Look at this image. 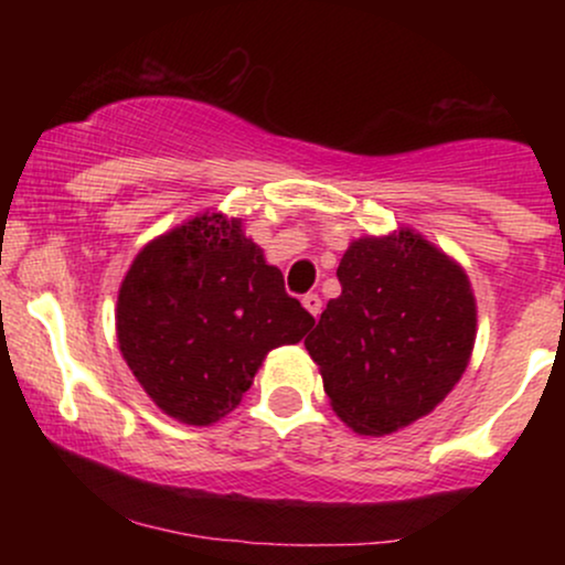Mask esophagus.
Instances as JSON below:
<instances>
[{
    "label": "esophagus",
    "instance_id": "1",
    "mask_svg": "<svg viewBox=\"0 0 565 565\" xmlns=\"http://www.w3.org/2000/svg\"><path fill=\"white\" fill-rule=\"evenodd\" d=\"M302 305L308 308L310 316H316V319H319V316H321V297L316 295V291H308V295L302 297Z\"/></svg>",
    "mask_w": 565,
    "mask_h": 565
}]
</instances>
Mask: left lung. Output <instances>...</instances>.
I'll return each mask as SVG.
<instances>
[{
  "label": "left lung",
  "instance_id": "1",
  "mask_svg": "<svg viewBox=\"0 0 565 565\" xmlns=\"http://www.w3.org/2000/svg\"><path fill=\"white\" fill-rule=\"evenodd\" d=\"M340 297L305 337L337 417L387 436L425 417L462 377L476 297L459 265L414 231L359 238L342 255Z\"/></svg>",
  "mask_w": 565,
  "mask_h": 565
}]
</instances>
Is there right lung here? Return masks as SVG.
Instances as JSON below:
<instances>
[{
	"label": "right lung",
	"instance_id": "add662e5",
	"mask_svg": "<svg viewBox=\"0 0 565 565\" xmlns=\"http://www.w3.org/2000/svg\"><path fill=\"white\" fill-rule=\"evenodd\" d=\"M313 323L242 220L217 212L148 244L116 305L127 366L153 404L185 425L233 412L268 350L295 345Z\"/></svg>",
	"mask_w": 565,
	"mask_h": 565
}]
</instances>
